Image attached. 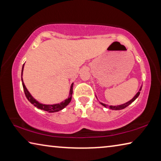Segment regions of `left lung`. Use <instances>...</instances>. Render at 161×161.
Here are the masks:
<instances>
[{"mask_svg":"<svg viewBox=\"0 0 161 161\" xmlns=\"http://www.w3.org/2000/svg\"><path fill=\"white\" fill-rule=\"evenodd\" d=\"M141 88H142V87H141L139 92H138V93L136 94V96L133 97L131 100H130L129 102H128L126 103H124V104L119 105V106H108V105H106V104H104V103H102V104L103 106V107H107V108H109V109H112V110H121V109H123V108H126V107H128V106L130 105V103H131L133 102V101H135L136 99V98H137L138 96H139L140 91L141 90Z\"/></svg>","mask_w":161,"mask_h":161,"instance_id":"1","label":"left lung"}]
</instances>
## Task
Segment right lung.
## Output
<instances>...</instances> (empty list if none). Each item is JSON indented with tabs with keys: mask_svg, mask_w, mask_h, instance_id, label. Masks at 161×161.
Instances as JSON below:
<instances>
[{
	"mask_svg": "<svg viewBox=\"0 0 161 161\" xmlns=\"http://www.w3.org/2000/svg\"><path fill=\"white\" fill-rule=\"evenodd\" d=\"M23 67H24V64L23 65V68H22V72H21V77L23 75ZM22 81H23V79H22ZM23 90L24 92H25V97L31 103H32L35 107H36L38 108H40V109L44 110L46 111H48L50 113H53V112H57V111H59L62 110V108H64L65 107L69 104V103L71 102V99H72V93H73V84H72L71 85V88H70V92H69V98L67 99H66L64 102H62L59 103H57V104H53V105H45V104H42V103H40L37 102V101L35 100L33 97L31 96V94L29 93V92L28 91V89H26V87L25 86V84L23 83Z\"/></svg>",
	"mask_w": 161,
	"mask_h": 161,
	"instance_id": "1",
	"label": "right lung"
}]
</instances>
